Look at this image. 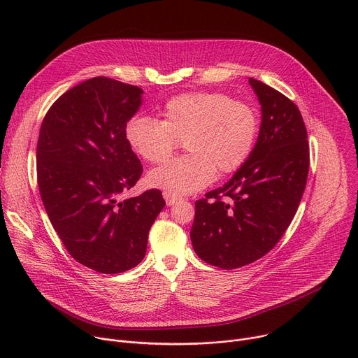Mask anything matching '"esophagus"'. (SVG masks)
Wrapping results in <instances>:
<instances>
[{
  "instance_id": "esophagus-1",
  "label": "esophagus",
  "mask_w": 358,
  "mask_h": 358,
  "mask_svg": "<svg viewBox=\"0 0 358 358\" xmlns=\"http://www.w3.org/2000/svg\"><path fill=\"white\" fill-rule=\"evenodd\" d=\"M163 196H164V199H166L167 207L174 206V203L180 199L178 195H176V194H173V192H169V191H164V192H163Z\"/></svg>"
}]
</instances>
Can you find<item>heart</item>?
Instances as JSON below:
<instances>
[{"label":"heart","instance_id":"heart-1","mask_svg":"<svg viewBox=\"0 0 358 358\" xmlns=\"http://www.w3.org/2000/svg\"><path fill=\"white\" fill-rule=\"evenodd\" d=\"M163 120L136 115L124 127L130 148L147 163L167 162L184 141L189 155L151 170L152 187L198 191L217 176L236 171L257 143L259 120L249 105L218 92L184 93L164 105Z\"/></svg>","mask_w":358,"mask_h":358}]
</instances>
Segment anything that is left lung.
Masks as SVG:
<instances>
[{
  "label": "left lung",
  "mask_w": 358,
  "mask_h": 358,
  "mask_svg": "<svg viewBox=\"0 0 358 358\" xmlns=\"http://www.w3.org/2000/svg\"><path fill=\"white\" fill-rule=\"evenodd\" d=\"M249 85L262 112L258 140L227 184L195 202L189 234L203 262L228 271L275 248L297 211L310 164L297 106L261 80L249 78Z\"/></svg>",
  "instance_id": "1"
}]
</instances>
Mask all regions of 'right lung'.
Here are the masks:
<instances>
[{
	"mask_svg": "<svg viewBox=\"0 0 358 358\" xmlns=\"http://www.w3.org/2000/svg\"><path fill=\"white\" fill-rule=\"evenodd\" d=\"M143 89L106 76L73 86L43 117L38 187L50 224L79 264L115 275L137 266L164 208L160 189L122 199L143 167L124 137Z\"/></svg>",
	"mask_w": 358,
	"mask_h": 358,
	"instance_id": "add662e5",
	"label": "right lung"
}]
</instances>
